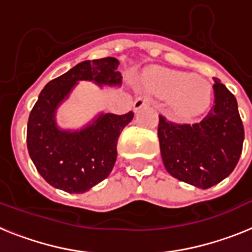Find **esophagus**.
Wrapping results in <instances>:
<instances>
[{
    "instance_id": "34e87169",
    "label": "esophagus",
    "mask_w": 252,
    "mask_h": 252,
    "mask_svg": "<svg viewBox=\"0 0 252 252\" xmlns=\"http://www.w3.org/2000/svg\"><path fill=\"white\" fill-rule=\"evenodd\" d=\"M151 101L149 97H145V95H140V97H137L136 99H135V102H133V111L136 112V111L141 110L142 107L145 106H150Z\"/></svg>"
}]
</instances>
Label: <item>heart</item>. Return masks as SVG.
<instances>
[{
  "instance_id": "heart-1",
  "label": "heart",
  "mask_w": 252,
  "mask_h": 252,
  "mask_svg": "<svg viewBox=\"0 0 252 252\" xmlns=\"http://www.w3.org/2000/svg\"><path fill=\"white\" fill-rule=\"evenodd\" d=\"M145 90L158 97H168L170 110L179 117L203 112L211 102L212 90L202 78L171 69H151L141 78Z\"/></svg>"
}]
</instances>
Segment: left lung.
Listing matches in <instances>:
<instances>
[{"label":"left lung","mask_w":252,"mask_h":252,"mask_svg":"<svg viewBox=\"0 0 252 252\" xmlns=\"http://www.w3.org/2000/svg\"><path fill=\"white\" fill-rule=\"evenodd\" d=\"M215 104L201 122L174 124L159 116L160 153L170 175L207 189L227 178L239 162L244 125L235 95L215 78Z\"/></svg>","instance_id":"8db88e82"}]
</instances>
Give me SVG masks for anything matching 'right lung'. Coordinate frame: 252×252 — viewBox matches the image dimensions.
Wrapping results in <instances>:
<instances>
[{"mask_svg":"<svg viewBox=\"0 0 252 252\" xmlns=\"http://www.w3.org/2000/svg\"><path fill=\"white\" fill-rule=\"evenodd\" d=\"M116 58L84 60L49 82L40 92L28 122V150L40 175L50 186L68 193H84L112 171L120 133L133 113H99L79 130L58 126L57 110L79 81L99 87H120Z\"/></svg>","mask_w":252,"mask_h":252,"instance_id":"obj_1","label":"right lung"}]
</instances>
